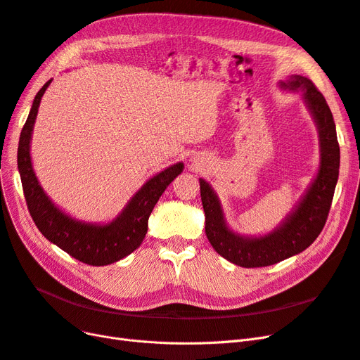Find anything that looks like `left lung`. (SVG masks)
<instances>
[{"label": "left lung", "instance_id": "1", "mask_svg": "<svg viewBox=\"0 0 360 360\" xmlns=\"http://www.w3.org/2000/svg\"><path fill=\"white\" fill-rule=\"evenodd\" d=\"M282 89L303 91V99L317 123L321 162L317 177L304 197L276 230L259 237H245L226 226L219 200L212 186L200 179L201 201L205 214V234L219 255L240 267L276 264L307 249L321 233L332 205L340 174V144L330 108L311 79L292 75Z\"/></svg>", "mask_w": 360, "mask_h": 360}]
</instances>
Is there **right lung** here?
I'll return each instance as SVG.
<instances>
[{
  "label": "right lung",
  "mask_w": 360,
  "mask_h": 360,
  "mask_svg": "<svg viewBox=\"0 0 360 360\" xmlns=\"http://www.w3.org/2000/svg\"><path fill=\"white\" fill-rule=\"evenodd\" d=\"M51 81L43 85L36 94L19 138L18 168L30 214L39 231L73 258L90 266L115 263L132 254L143 243L147 234L148 217L156 202L184 167L179 162L151 177L127 202L124 210L110 224L97 225L73 219L48 198L31 165L30 141L32 126L36 122L41 96L45 94Z\"/></svg>",
  "instance_id": "1"
}]
</instances>
